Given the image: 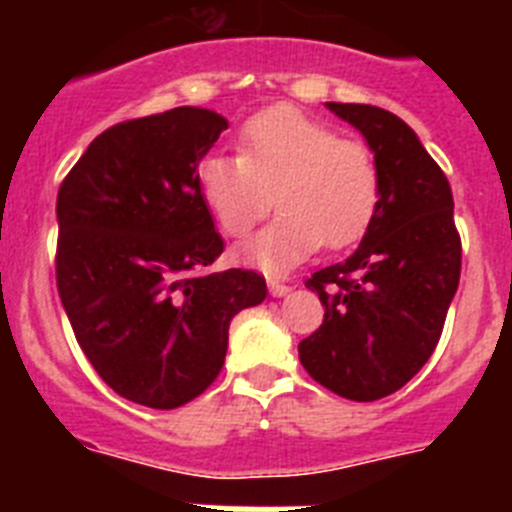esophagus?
Here are the masks:
<instances>
[{
    "label": "esophagus",
    "instance_id": "esophagus-1",
    "mask_svg": "<svg viewBox=\"0 0 512 512\" xmlns=\"http://www.w3.org/2000/svg\"><path fill=\"white\" fill-rule=\"evenodd\" d=\"M269 292L274 297H284L289 292V284L279 282V279H269Z\"/></svg>",
    "mask_w": 512,
    "mask_h": 512
}]
</instances>
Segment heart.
Masks as SVG:
<instances>
[{
    "label": "heart",
    "mask_w": 512,
    "mask_h": 512,
    "mask_svg": "<svg viewBox=\"0 0 512 512\" xmlns=\"http://www.w3.org/2000/svg\"><path fill=\"white\" fill-rule=\"evenodd\" d=\"M241 153H210L197 179L217 223L243 235L271 210L282 207L243 246L251 264L287 269L323 243L336 251L356 243L379 207V169L374 153L336 128L279 104L248 117L238 133ZM275 197H270V192Z\"/></svg>",
    "instance_id": "1"
}]
</instances>
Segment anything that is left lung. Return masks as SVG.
<instances>
[{
	"label": "left lung",
	"mask_w": 512,
	"mask_h": 512,
	"mask_svg": "<svg viewBox=\"0 0 512 512\" xmlns=\"http://www.w3.org/2000/svg\"><path fill=\"white\" fill-rule=\"evenodd\" d=\"M325 104L372 148L379 207L359 248L305 282L325 318L300 361L325 390L372 402L431 359L459 287L461 238L449 179L408 122L372 104Z\"/></svg>",
	"instance_id": "obj_1"
}]
</instances>
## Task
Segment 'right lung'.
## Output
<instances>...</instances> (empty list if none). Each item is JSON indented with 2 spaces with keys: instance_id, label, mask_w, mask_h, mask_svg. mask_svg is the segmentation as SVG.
<instances>
[{
  "instance_id": "right-lung-1",
  "label": "right lung",
  "mask_w": 512,
  "mask_h": 512,
  "mask_svg": "<svg viewBox=\"0 0 512 512\" xmlns=\"http://www.w3.org/2000/svg\"><path fill=\"white\" fill-rule=\"evenodd\" d=\"M228 120L202 107L117 122L58 189L56 284L74 336L120 397L174 410L215 382L230 320L266 297L223 253L197 169Z\"/></svg>"
}]
</instances>
